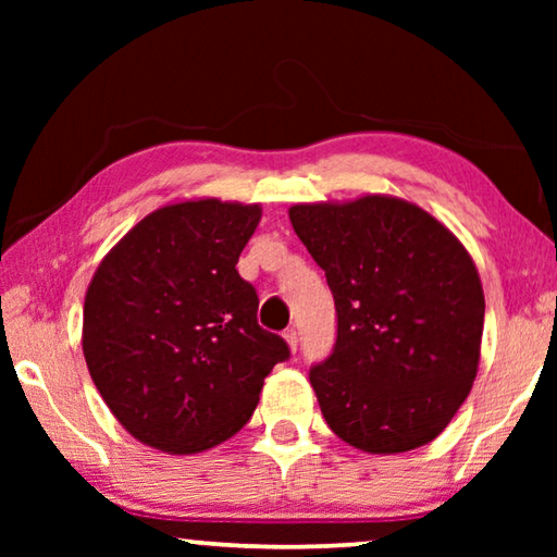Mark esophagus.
<instances>
[{"instance_id": "1", "label": "esophagus", "mask_w": 557, "mask_h": 557, "mask_svg": "<svg viewBox=\"0 0 557 557\" xmlns=\"http://www.w3.org/2000/svg\"><path fill=\"white\" fill-rule=\"evenodd\" d=\"M285 342H287V346H289V351L295 354V351H297V342H299L295 329H287V332H285Z\"/></svg>"}]
</instances>
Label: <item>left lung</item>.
Returning a JSON list of instances; mask_svg holds the SVG:
<instances>
[{
	"label": "left lung",
	"instance_id": "left-lung-1",
	"mask_svg": "<svg viewBox=\"0 0 557 557\" xmlns=\"http://www.w3.org/2000/svg\"><path fill=\"white\" fill-rule=\"evenodd\" d=\"M292 228L324 270L336 344L309 371L336 437L371 455L435 440L467 400L484 332V289L465 245L395 196L297 203Z\"/></svg>",
	"mask_w": 557,
	"mask_h": 557
}]
</instances>
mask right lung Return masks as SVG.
Returning a JSON list of instances; mask_svg holds the SVG:
<instances>
[{
	"label": "right lung",
	"instance_id": "obj_1",
	"mask_svg": "<svg viewBox=\"0 0 557 557\" xmlns=\"http://www.w3.org/2000/svg\"><path fill=\"white\" fill-rule=\"evenodd\" d=\"M260 203L188 199L145 215L92 275L83 356L132 437L196 455L233 437L260 400L285 338L258 324V295L235 265Z\"/></svg>",
	"mask_w": 557,
	"mask_h": 557
}]
</instances>
